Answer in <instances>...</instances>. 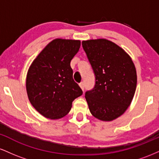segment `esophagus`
I'll use <instances>...</instances> for the list:
<instances>
[{"mask_svg": "<svg viewBox=\"0 0 159 159\" xmlns=\"http://www.w3.org/2000/svg\"><path fill=\"white\" fill-rule=\"evenodd\" d=\"M79 86L81 87V88L82 89V90H84V88H85V85H84V82H81V83L79 84Z\"/></svg>", "mask_w": 159, "mask_h": 159, "instance_id": "obj_1", "label": "esophagus"}]
</instances>
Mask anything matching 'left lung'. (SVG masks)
<instances>
[{
    "label": "left lung",
    "instance_id": "left-lung-1",
    "mask_svg": "<svg viewBox=\"0 0 159 159\" xmlns=\"http://www.w3.org/2000/svg\"><path fill=\"white\" fill-rule=\"evenodd\" d=\"M95 75L94 87L85 93L93 116L103 121L119 117L130 105L137 86L134 63L126 52L105 39L82 42Z\"/></svg>",
    "mask_w": 159,
    "mask_h": 159
}]
</instances>
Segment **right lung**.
<instances>
[{"instance_id":"right-lung-1","label":"right lung","mask_w":159,"mask_h":159,"mask_svg":"<svg viewBox=\"0 0 159 159\" xmlns=\"http://www.w3.org/2000/svg\"><path fill=\"white\" fill-rule=\"evenodd\" d=\"M81 46L79 40L56 39L39 53L29 68L26 88L28 98L39 114L59 119L71 110L83 91L74 81L70 62Z\"/></svg>"}]
</instances>
